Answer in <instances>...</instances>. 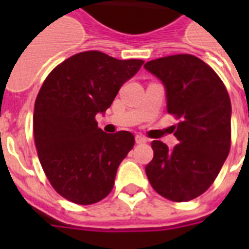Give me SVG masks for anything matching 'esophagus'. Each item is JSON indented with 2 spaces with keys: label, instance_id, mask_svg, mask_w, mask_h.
<instances>
[{
  "label": "esophagus",
  "instance_id": "obj_1",
  "mask_svg": "<svg viewBox=\"0 0 249 249\" xmlns=\"http://www.w3.org/2000/svg\"><path fill=\"white\" fill-rule=\"evenodd\" d=\"M136 142L138 144H142V143H146L147 142V138L143 136H140V134H137L136 136Z\"/></svg>",
  "mask_w": 249,
  "mask_h": 249
}]
</instances>
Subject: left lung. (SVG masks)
I'll list each match as a JSON object with an SVG mask.
<instances>
[{"instance_id":"obj_1","label":"left lung","mask_w":249,"mask_h":249,"mask_svg":"<svg viewBox=\"0 0 249 249\" xmlns=\"http://www.w3.org/2000/svg\"><path fill=\"white\" fill-rule=\"evenodd\" d=\"M144 68L164 85L168 113L181 119L174 126L178 143L173 148L152 141L148 181L169 200H193L209 189L230 151L228 90L208 64L190 54L150 60Z\"/></svg>"}]
</instances>
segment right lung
Returning a JSON list of instances; mask_svg holds the SVG:
<instances>
[{"label": "right lung", "mask_w": 249, "mask_h": 249, "mask_svg": "<svg viewBox=\"0 0 249 249\" xmlns=\"http://www.w3.org/2000/svg\"><path fill=\"white\" fill-rule=\"evenodd\" d=\"M142 64L84 52L54 68L41 86L33 113L37 154L52 186L67 200L88 205L111 193L134 136L105 133L95 115L106 112Z\"/></svg>", "instance_id": "obj_1"}]
</instances>
